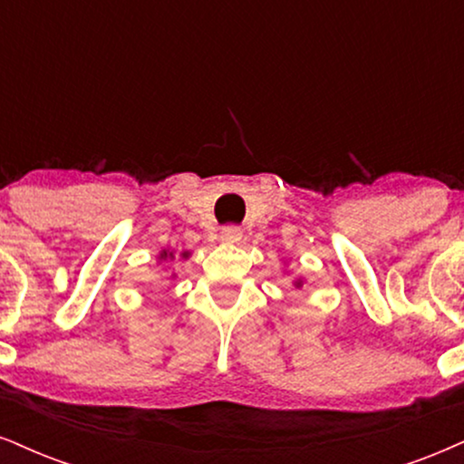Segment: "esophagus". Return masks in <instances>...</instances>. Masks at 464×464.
I'll return each mask as SVG.
<instances>
[{
  "label": "esophagus",
  "instance_id": "34e87169",
  "mask_svg": "<svg viewBox=\"0 0 464 464\" xmlns=\"http://www.w3.org/2000/svg\"><path fill=\"white\" fill-rule=\"evenodd\" d=\"M241 237H243V234H241V227H238V226H226L221 230V241L223 243H238V241H241Z\"/></svg>",
  "mask_w": 464,
  "mask_h": 464
}]
</instances>
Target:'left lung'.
<instances>
[{"instance_id": "left-lung-1", "label": "left lung", "mask_w": 464, "mask_h": 464, "mask_svg": "<svg viewBox=\"0 0 464 464\" xmlns=\"http://www.w3.org/2000/svg\"><path fill=\"white\" fill-rule=\"evenodd\" d=\"M296 284H301V282H296Z\"/></svg>"}]
</instances>
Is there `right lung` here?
<instances>
[{"instance_id":"right-lung-1","label":"right lung","mask_w":464,"mask_h":464,"mask_svg":"<svg viewBox=\"0 0 464 464\" xmlns=\"http://www.w3.org/2000/svg\"><path fill=\"white\" fill-rule=\"evenodd\" d=\"M163 256H168V254H165V251H163Z\"/></svg>"}]
</instances>
